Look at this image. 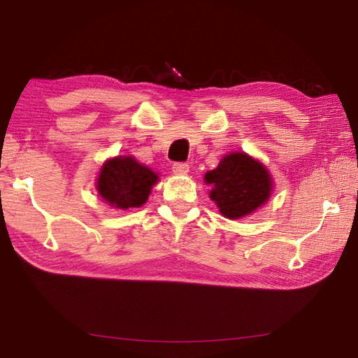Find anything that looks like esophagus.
<instances>
[{
    "instance_id": "obj_1",
    "label": "esophagus",
    "mask_w": 358,
    "mask_h": 358,
    "mask_svg": "<svg viewBox=\"0 0 358 358\" xmlns=\"http://www.w3.org/2000/svg\"><path fill=\"white\" fill-rule=\"evenodd\" d=\"M172 171L177 175H186L187 172H189V166H187L186 162H175V164L172 166Z\"/></svg>"
}]
</instances>
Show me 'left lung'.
I'll list each match as a JSON object with an SVG mask.
<instances>
[{
  "mask_svg": "<svg viewBox=\"0 0 358 358\" xmlns=\"http://www.w3.org/2000/svg\"><path fill=\"white\" fill-rule=\"evenodd\" d=\"M210 197L229 220H240L268 201L273 180L259 161L246 153L224 156L220 166L205 173Z\"/></svg>",
  "mask_w": 358,
  "mask_h": 358,
  "instance_id": "obj_1",
  "label": "left lung"
}]
</instances>
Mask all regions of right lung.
Wrapping results in <instances>:
<instances>
[{"mask_svg":"<svg viewBox=\"0 0 358 358\" xmlns=\"http://www.w3.org/2000/svg\"><path fill=\"white\" fill-rule=\"evenodd\" d=\"M159 177L132 156H117L102 166L96 189L113 208L142 207Z\"/></svg>","mask_w":358,"mask_h":358,"instance_id":"obj_1","label":"right lung"}]
</instances>
